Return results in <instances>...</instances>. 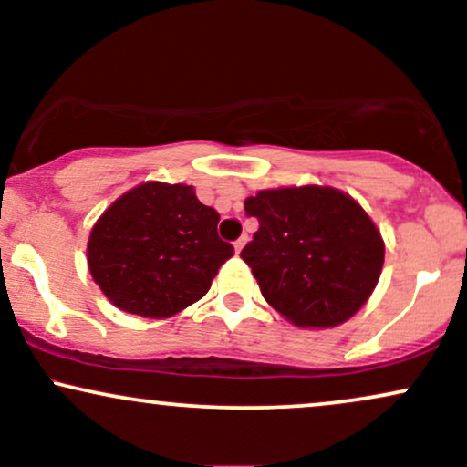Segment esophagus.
I'll list each match as a JSON object with an SVG mask.
<instances>
[{
    "mask_svg": "<svg viewBox=\"0 0 467 467\" xmlns=\"http://www.w3.org/2000/svg\"><path fill=\"white\" fill-rule=\"evenodd\" d=\"M245 241H248V237H241V239H237V241H234V250H237V254H239V252H241V250H244Z\"/></svg>",
    "mask_w": 467,
    "mask_h": 467,
    "instance_id": "34e87169",
    "label": "esophagus"
}]
</instances>
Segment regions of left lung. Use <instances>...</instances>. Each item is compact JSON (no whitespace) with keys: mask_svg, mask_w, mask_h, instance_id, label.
Wrapping results in <instances>:
<instances>
[{"mask_svg":"<svg viewBox=\"0 0 467 467\" xmlns=\"http://www.w3.org/2000/svg\"><path fill=\"white\" fill-rule=\"evenodd\" d=\"M259 230L241 259L278 314L305 329L347 323L373 294L384 239L367 211L331 186H283L245 200Z\"/></svg>","mask_w":467,"mask_h":467,"instance_id":"8db88e82","label":"left lung"}]
</instances>
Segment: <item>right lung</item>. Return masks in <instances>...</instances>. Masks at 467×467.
Listing matches in <instances>:
<instances>
[{"label": "right lung", "instance_id": "1", "mask_svg": "<svg viewBox=\"0 0 467 467\" xmlns=\"http://www.w3.org/2000/svg\"><path fill=\"white\" fill-rule=\"evenodd\" d=\"M219 213L186 184L144 182L99 217L88 265L100 292L127 314L169 318L211 289L234 248L217 234Z\"/></svg>", "mask_w": 467, "mask_h": 467}]
</instances>
